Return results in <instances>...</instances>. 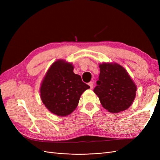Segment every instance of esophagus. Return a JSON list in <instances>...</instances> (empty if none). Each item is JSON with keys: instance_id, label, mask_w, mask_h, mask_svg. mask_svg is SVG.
<instances>
[{"instance_id": "1", "label": "esophagus", "mask_w": 160, "mask_h": 160, "mask_svg": "<svg viewBox=\"0 0 160 160\" xmlns=\"http://www.w3.org/2000/svg\"><path fill=\"white\" fill-rule=\"evenodd\" d=\"M89 85L90 86V88L91 89H93V82H92V81L89 82Z\"/></svg>"}]
</instances>
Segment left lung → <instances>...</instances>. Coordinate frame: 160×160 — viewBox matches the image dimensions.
Wrapping results in <instances>:
<instances>
[{
	"label": "left lung",
	"mask_w": 160,
	"mask_h": 160,
	"mask_svg": "<svg viewBox=\"0 0 160 160\" xmlns=\"http://www.w3.org/2000/svg\"><path fill=\"white\" fill-rule=\"evenodd\" d=\"M99 67V80L93 91L101 105L113 113L126 110L136 96V85L126 69L117 62H102Z\"/></svg>",
	"instance_id": "1"
}]
</instances>
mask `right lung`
<instances>
[{
	"instance_id": "right-lung-1",
	"label": "right lung",
	"mask_w": 160,
	"mask_h": 160,
	"mask_svg": "<svg viewBox=\"0 0 160 160\" xmlns=\"http://www.w3.org/2000/svg\"><path fill=\"white\" fill-rule=\"evenodd\" d=\"M73 69L71 62L58 59L51 65L41 83L42 102L50 112L60 117L70 115L77 108L82 93L90 88Z\"/></svg>"
}]
</instances>
